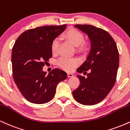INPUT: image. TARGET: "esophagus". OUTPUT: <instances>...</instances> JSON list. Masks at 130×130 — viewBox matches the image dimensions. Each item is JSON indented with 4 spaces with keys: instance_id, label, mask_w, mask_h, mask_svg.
<instances>
[{
    "instance_id": "esophagus-1",
    "label": "esophagus",
    "mask_w": 130,
    "mask_h": 130,
    "mask_svg": "<svg viewBox=\"0 0 130 130\" xmlns=\"http://www.w3.org/2000/svg\"><path fill=\"white\" fill-rule=\"evenodd\" d=\"M67 76H68V77H73V74L71 73H67Z\"/></svg>"
}]
</instances>
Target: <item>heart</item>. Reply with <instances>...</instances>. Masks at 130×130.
<instances>
[{"instance_id":"b5f03b06","label":"heart","mask_w":130,"mask_h":130,"mask_svg":"<svg viewBox=\"0 0 130 130\" xmlns=\"http://www.w3.org/2000/svg\"><path fill=\"white\" fill-rule=\"evenodd\" d=\"M64 38L67 39L70 43L76 47V51L80 53H84L87 51L89 44L84 41V35L80 31L75 29L68 30L64 34ZM59 41L57 38H55L51 43V51L55 54L57 52ZM79 60L76 58H69L67 57H62L57 61V65L60 68L65 71H70L79 65Z\"/></svg>"}]
</instances>
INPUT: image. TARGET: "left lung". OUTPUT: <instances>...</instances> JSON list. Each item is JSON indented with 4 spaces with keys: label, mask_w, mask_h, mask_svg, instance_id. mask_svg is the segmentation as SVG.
<instances>
[{
    "label": "left lung",
    "mask_w": 130,
    "mask_h": 130,
    "mask_svg": "<svg viewBox=\"0 0 130 130\" xmlns=\"http://www.w3.org/2000/svg\"><path fill=\"white\" fill-rule=\"evenodd\" d=\"M86 33L91 41L87 59L77 69L87 77L77 75L79 87L73 96L79 103L93 105L106 98L114 87L119 65V53L114 40L108 32L87 24L74 26Z\"/></svg>",
    "instance_id": "1"
}]
</instances>
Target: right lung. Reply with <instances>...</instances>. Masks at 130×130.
<instances>
[{
  "label": "right lung",
  "instance_id": "right-lung-1",
  "mask_svg": "<svg viewBox=\"0 0 130 130\" xmlns=\"http://www.w3.org/2000/svg\"><path fill=\"white\" fill-rule=\"evenodd\" d=\"M67 25L46 26L27 30L19 35L12 49L13 77L27 100L44 104L53 99L59 83L67 74L58 68L49 74L43 67L52 57L51 43Z\"/></svg>",
  "mask_w": 130,
  "mask_h": 130
}]
</instances>
